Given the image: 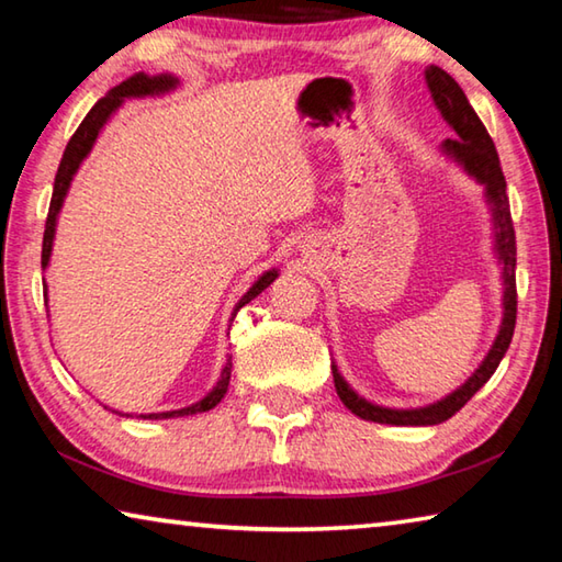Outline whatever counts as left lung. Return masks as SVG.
<instances>
[{
  "instance_id": "1",
  "label": "left lung",
  "mask_w": 562,
  "mask_h": 562,
  "mask_svg": "<svg viewBox=\"0 0 562 562\" xmlns=\"http://www.w3.org/2000/svg\"><path fill=\"white\" fill-rule=\"evenodd\" d=\"M426 83H429V91L434 97L436 109L441 111V116L449 121V126L456 131V138H449L443 144V150L451 158L459 160V164L469 170L479 183L486 186V195L493 205V221H496V247L498 258L503 262V284H506V292H503V322L501 331L488 357L483 359V364L475 369L473 376L465 382L461 389H456L441 402L424 408H384L376 404H369L349 389V384L341 379L339 369L331 364V374H335V386L351 414L359 418H367V422L376 424H394V426H434L441 424L446 418H451L459 408L469 402V398L479 392V389L488 382L496 372L503 355H506L513 339V329H516V312H518V292H516V231H513L510 221V205H508V193H506V178H503L501 160L496 154V146H493V138L488 136L486 126H483L481 119L475 116L471 109L469 99H465L463 89L456 83L449 74L439 66H429L426 69Z\"/></svg>"
}]
</instances>
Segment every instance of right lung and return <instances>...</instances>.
Instances as JSON below:
<instances>
[{"label":"right lung","instance_id":"obj_1","mask_svg":"<svg viewBox=\"0 0 562 562\" xmlns=\"http://www.w3.org/2000/svg\"><path fill=\"white\" fill-rule=\"evenodd\" d=\"M178 83V79H173L170 74H160V76H146V74H133L128 76L126 81H121L119 87H113L106 97L97 101V106H93L87 119L81 121V126L76 128V133L71 136L69 144H66V150L61 156V164L59 170H56V178H54V193H52V203H49V215H46V227H44V243H42V268L49 265V255H52V243H54V227H56V215L61 211V203L66 198V190L71 186V178L76 170H79L81 160L89 156V150L93 146V140H97L99 131L103 128V123L109 121V116L113 111H116L123 99H131V97H150V93H164L170 91ZM278 278V270H270L265 272L262 278L252 284L250 290L243 294V300L235 304V312H233V319L237 312H240L247 302L258 297V294L270 288V282H274ZM233 357H227L225 361V369L221 374V382L213 386V392L207 394L201 402L193 404V406H186V408H178V412H166V414H148L144 418H170V416H190V414H201V412H211L213 406L221 404V398L227 392V384H231V369H233Z\"/></svg>","mask_w":562,"mask_h":562}]
</instances>
